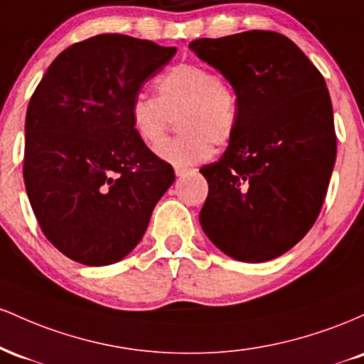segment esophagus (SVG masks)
<instances>
[{
  "mask_svg": "<svg viewBox=\"0 0 364 364\" xmlns=\"http://www.w3.org/2000/svg\"><path fill=\"white\" fill-rule=\"evenodd\" d=\"M188 171H190V168H186V166H174V173H176V176H185Z\"/></svg>",
  "mask_w": 364,
  "mask_h": 364,
  "instance_id": "34e87169",
  "label": "esophagus"
}]
</instances>
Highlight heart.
Here are the masks:
<instances>
[{
  "label": "heart",
  "instance_id": "obj_1",
  "mask_svg": "<svg viewBox=\"0 0 364 364\" xmlns=\"http://www.w3.org/2000/svg\"><path fill=\"white\" fill-rule=\"evenodd\" d=\"M178 136L162 141L156 154L174 166H191L235 136L240 97L231 82L198 63H179L156 82V97L136 95L129 106L135 135L149 147L164 139L171 119Z\"/></svg>",
  "mask_w": 364,
  "mask_h": 364
}]
</instances>
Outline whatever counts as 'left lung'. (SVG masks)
Returning a JSON list of instances; mask_svg holds the SVG:
<instances>
[{
	"instance_id": "8db88e82",
	"label": "left lung",
	"mask_w": 364,
	"mask_h": 364,
	"mask_svg": "<svg viewBox=\"0 0 364 364\" xmlns=\"http://www.w3.org/2000/svg\"><path fill=\"white\" fill-rule=\"evenodd\" d=\"M190 48L240 97L228 150L200 169L208 183L200 224L229 257L272 260L303 240L327 195L337 156L328 89L306 54L279 32L196 39Z\"/></svg>"
}]
</instances>
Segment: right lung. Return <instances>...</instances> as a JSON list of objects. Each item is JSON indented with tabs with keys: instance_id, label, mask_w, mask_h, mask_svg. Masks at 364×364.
<instances>
[{
	"instance_id": "1",
	"label": "right lung",
	"mask_w": 364,
	"mask_h": 364,
	"mask_svg": "<svg viewBox=\"0 0 364 364\" xmlns=\"http://www.w3.org/2000/svg\"><path fill=\"white\" fill-rule=\"evenodd\" d=\"M176 48L121 34L70 46L25 116L23 181L44 236L90 267L119 262L147 231L173 166L135 135L129 106Z\"/></svg>"
}]
</instances>
